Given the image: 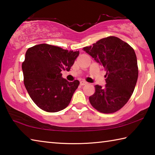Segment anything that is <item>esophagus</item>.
<instances>
[{"label":"esophagus","mask_w":155,"mask_h":155,"mask_svg":"<svg viewBox=\"0 0 155 155\" xmlns=\"http://www.w3.org/2000/svg\"><path fill=\"white\" fill-rule=\"evenodd\" d=\"M80 84H81V85H86V84H87V83L86 82V81H82L80 82Z\"/></svg>","instance_id":"esophagus-1"}]
</instances>
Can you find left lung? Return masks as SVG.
I'll list each match as a JSON object with an SVG mask.
<instances>
[{
  "label": "left lung",
  "mask_w": 155,
  "mask_h": 155,
  "mask_svg": "<svg viewBox=\"0 0 155 155\" xmlns=\"http://www.w3.org/2000/svg\"><path fill=\"white\" fill-rule=\"evenodd\" d=\"M106 71L105 87L95 85L89 100L94 109L113 114L122 109L132 96L138 78L137 57L132 47L120 38L109 36L83 48Z\"/></svg>",
  "instance_id": "8db88e82"
}]
</instances>
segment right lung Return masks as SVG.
Listing matches in <instances>:
<instances>
[{
  "mask_svg": "<svg viewBox=\"0 0 155 155\" xmlns=\"http://www.w3.org/2000/svg\"><path fill=\"white\" fill-rule=\"evenodd\" d=\"M79 51L41 44L27 50L22 64L24 84L31 98L39 108L57 112L68 106L79 81L68 82L62 70L69 71Z\"/></svg>",
  "mask_w": 155,
  "mask_h": 155,
  "instance_id": "right-lung-1",
  "label": "right lung"
}]
</instances>
